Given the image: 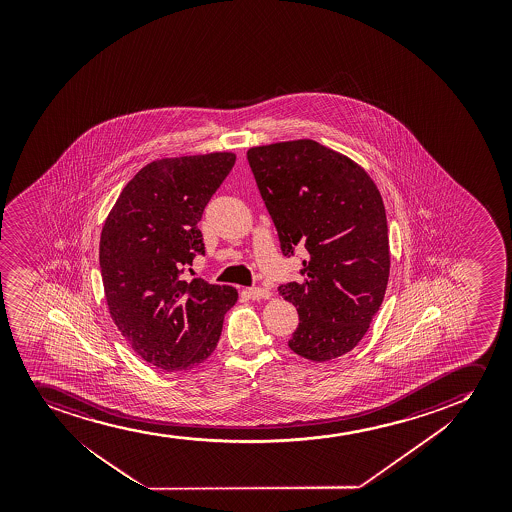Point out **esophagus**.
<instances>
[{
	"mask_svg": "<svg viewBox=\"0 0 512 512\" xmlns=\"http://www.w3.org/2000/svg\"><path fill=\"white\" fill-rule=\"evenodd\" d=\"M247 295L251 297L253 300L259 299H270V290H266V288L261 287H251L247 288Z\"/></svg>",
	"mask_w": 512,
	"mask_h": 512,
	"instance_id": "esophagus-1",
	"label": "esophagus"
}]
</instances>
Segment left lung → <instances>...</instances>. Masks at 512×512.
<instances>
[{"label":"left lung","mask_w":512,"mask_h":512,"mask_svg":"<svg viewBox=\"0 0 512 512\" xmlns=\"http://www.w3.org/2000/svg\"><path fill=\"white\" fill-rule=\"evenodd\" d=\"M283 256L306 249L299 282L278 292L299 312L288 340L314 362L336 359L364 338L389 278L386 210L369 174L312 140L247 150Z\"/></svg>","instance_id":"left-lung-1"}]
</instances>
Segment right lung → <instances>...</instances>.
<instances>
[{
	"label": "right lung",
	"mask_w": 512,
	"mask_h": 512,
	"mask_svg": "<svg viewBox=\"0 0 512 512\" xmlns=\"http://www.w3.org/2000/svg\"><path fill=\"white\" fill-rule=\"evenodd\" d=\"M235 164L218 152L145 165L124 186L100 234L99 263L112 321L141 359L189 371L212 355L237 290L183 280L205 206Z\"/></svg>",
	"instance_id": "right-lung-1"
}]
</instances>
